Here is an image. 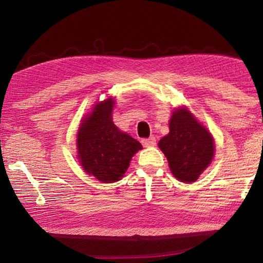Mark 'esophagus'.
Listing matches in <instances>:
<instances>
[{"instance_id": "34e87169", "label": "esophagus", "mask_w": 263, "mask_h": 263, "mask_svg": "<svg viewBox=\"0 0 263 263\" xmlns=\"http://www.w3.org/2000/svg\"><path fill=\"white\" fill-rule=\"evenodd\" d=\"M141 144L144 145V147H153L157 144V140H155L154 137H151L148 139H142Z\"/></svg>"}]
</instances>
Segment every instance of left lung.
Returning a JSON list of instances; mask_svg holds the SVG:
<instances>
[{"label": "left lung", "instance_id": "1", "mask_svg": "<svg viewBox=\"0 0 263 263\" xmlns=\"http://www.w3.org/2000/svg\"><path fill=\"white\" fill-rule=\"evenodd\" d=\"M158 146L168 160L172 174L185 183L198 180L215 157L212 135L185 105L173 110L169 133Z\"/></svg>", "mask_w": 263, "mask_h": 263}]
</instances>
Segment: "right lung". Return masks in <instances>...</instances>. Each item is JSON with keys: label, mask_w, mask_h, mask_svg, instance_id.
<instances>
[{"label": "right lung", "mask_w": 263, "mask_h": 263, "mask_svg": "<svg viewBox=\"0 0 263 263\" xmlns=\"http://www.w3.org/2000/svg\"><path fill=\"white\" fill-rule=\"evenodd\" d=\"M112 97L96 102L80 123L77 138L79 162L87 174L103 183L119 181L141 144L112 122Z\"/></svg>", "instance_id": "obj_1"}]
</instances>
